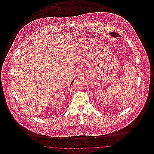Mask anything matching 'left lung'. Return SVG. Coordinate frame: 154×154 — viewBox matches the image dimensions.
Segmentation results:
<instances>
[{
    "instance_id": "1",
    "label": "left lung",
    "mask_w": 154,
    "mask_h": 154,
    "mask_svg": "<svg viewBox=\"0 0 154 154\" xmlns=\"http://www.w3.org/2000/svg\"><path fill=\"white\" fill-rule=\"evenodd\" d=\"M110 35L111 36H113V38H117V37H120L119 35L117 33H114V32H112V33H109Z\"/></svg>"
}]
</instances>
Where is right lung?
<instances>
[{
	"mask_svg": "<svg viewBox=\"0 0 154 154\" xmlns=\"http://www.w3.org/2000/svg\"><path fill=\"white\" fill-rule=\"evenodd\" d=\"M73 81H74V80H73ZM73 81H72V83H71V84H72V83H73Z\"/></svg>",
	"mask_w": 154,
	"mask_h": 154,
	"instance_id": "right-lung-1",
	"label": "right lung"
}]
</instances>
